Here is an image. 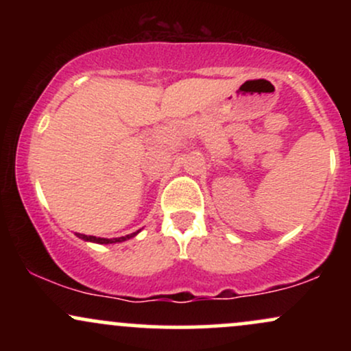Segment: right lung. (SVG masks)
Listing matches in <instances>:
<instances>
[{
    "label": "right lung",
    "mask_w": 351,
    "mask_h": 351,
    "mask_svg": "<svg viewBox=\"0 0 351 351\" xmlns=\"http://www.w3.org/2000/svg\"><path fill=\"white\" fill-rule=\"evenodd\" d=\"M80 239L84 241H90V243H97V244H112V243H122V241L130 239L134 234H128V236H122V237H114V239H106V237H95V236H86V234H77Z\"/></svg>",
    "instance_id": "right-lung-1"
}]
</instances>
